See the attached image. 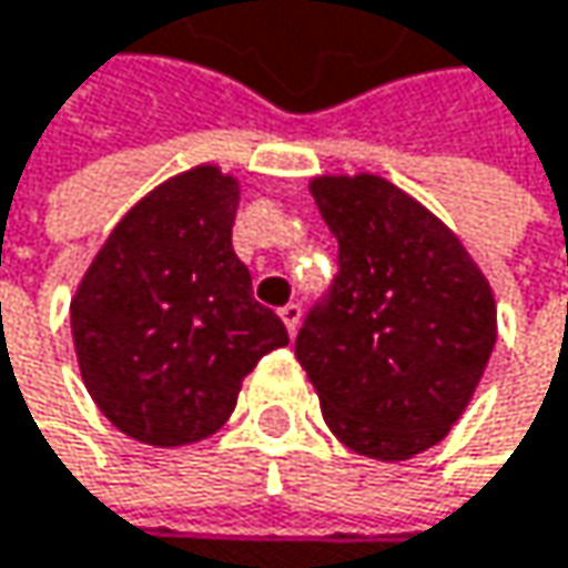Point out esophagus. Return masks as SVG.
Returning a JSON list of instances; mask_svg holds the SVG:
<instances>
[{"instance_id": "34e87169", "label": "esophagus", "mask_w": 568, "mask_h": 568, "mask_svg": "<svg viewBox=\"0 0 568 568\" xmlns=\"http://www.w3.org/2000/svg\"><path fill=\"white\" fill-rule=\"evenodd\" d=\"M278 316H282V323H286L290 336H296L300 320H303V306H300V303H290V306H282V310H278Z\"/></svg>"}]
</instances>
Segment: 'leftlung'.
<instances>
[{"instance_id":"8db88e82","label":"left lung","mask_w":568,"mask_h":568,"mask_svg":"<svg viewBox=\"0 0 568 568\" xmlns=\"http://www.w3.org/2000/svg\"><path fill=\"white\" fill-rule=\"evenodd\" d=\"M310 189L339 239V272L296 336V359L339 443L413 459L446 439L486 373L489 278L453 229L383 175H320Z\"/></svg>"}]
</instances>
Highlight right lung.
<instances>
[{
    "label": "right lung",
    "mask_w": 568,
    "mask_h": 568,
    "mask_svg": "<svg viewBox=\"0 0 568 568\" xmlns=\"http://www.w3.org/2000/svg\"><path fill=\"white\" fill-rule=\"evenodd\" d=\"M239 182L195 165L139 199L112 229L72 296L79 373L125 436L189 446L232 416L242 379L290 343L252 300L232 248Z\"/></svg>",
    "instance_id": "right-lung-1"
}]
</instances>
